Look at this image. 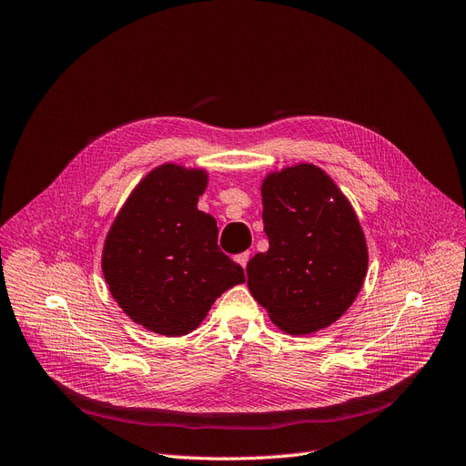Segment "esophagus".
<instances>
[{
    "label": "esophagus",
    "instance_id": "esophagus-1",
    "mask_svg": "<svg viewBox=\"0 0 466 466\" xmlns=\"http://www.w3.org/2000/svg\"><path fill=\"white\" fill-rule=\"evenodd\" d=\"M236 262L238 265L246 270V267H248V262H249V253H241V255H238L236 257Z\"/></svg>",
    "mask_w": 466,
    "mask_h": 466
}]
</instances>
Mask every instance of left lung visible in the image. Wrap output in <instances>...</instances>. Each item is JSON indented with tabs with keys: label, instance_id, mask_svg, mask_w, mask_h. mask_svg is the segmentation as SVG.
Wrapping results in <instances>:
<instances>
[{
	"label": "left lung",
	"instance_id": "obj_1",
	"mask_svg": "<svg viewBox=\"0 0 466 466\" xmlns=\"http://www.w3.org/2000/svg\"><path fill=\"white\" fill-rule=\"evenodd\" d=\"M260 198L268 251L248 262L253 299L283 333L329 328L368 274V241L352 204L326 171L305 161L270 171Z\"/></svg>",
	"mask_w": 466,
	"mask_h": 466
}]
</instances>
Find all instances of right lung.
<instances>
[{"label":"right lung","instance_id":"obj_1","mask_svg":"<svg viewBox=\"0 0 466 466\" xmlns=\"http://www.w3.org/2000/svg\"><path fill=\"white\" fill-rule=\"evenodd\" d=\"M209 173L161 164L133 188L105 238L103 267L117 307L145 329L188 335L213 302L244 283V268L217 246V220L198 209Z\"/></svg>","mask_w":466,"mask_h":466}]
</instances>
